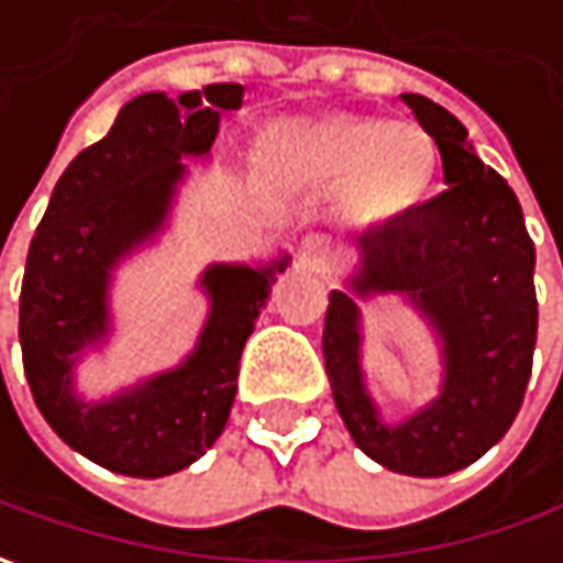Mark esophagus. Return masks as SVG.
<instances>
[{
  "mask_svg": "<svg viewBox=\"0 0 563 563\" xmlns=\"http://www.w3.org/2000/svg\"><path fill=\"white\" fill-rule=\"evenodd\" d=\"M332 260H335V250H332V244H329L322 234H307V238L297 244V263H300L303 269L325 272Z\"/></svg>",
  "mask_w": 563,
  "mask_h": 563,
  "instance_id": "obj_1",
  "label": "esophagus"
}]
</instances>
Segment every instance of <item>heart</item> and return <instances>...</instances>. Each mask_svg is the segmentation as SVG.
Wrapping results in <instances>:
<instances>
[{
    "mask_svg": "<svg viewBox=\"0 0 563 563\" xmlns=\"http://www.w3.org/2000/svg\"><path fill=\"white\" fill-rule=\"evenodd\" d=\"M439 153L413 121L322 115L275 121L256 137L260 175L288 190H335L341 212L363 228L407 216L435 178Z\"/></svg>",
    "mask_w": 563,
    "mask_h": 563,
    "instance_id": "obj_1",
    "label": "heart"
}]
</instances>
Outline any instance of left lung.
I'll return each mask as SVG.
<instances>
[{
  "instance_id": "1",
  "label": "left lung",
  "mask_w": 563,
  "mask_h": 563,
  "mask_svg": "<svg viewBox=\"0 0 563 563\" xmlns=\"http://www.w3.org/2000/svg\"><path fill=\"white\" fill-rule=\"evenodd\" d=\"M442 153L435 200L357 238L360 266L329 294L325 373L360 451L404 476H448L479 461L517 417L536 351V247L508 181L488 168L466 128L439 102L400 93ZM400 292L440 338V398L404 423H385L358 366L357 299Z\"/></svg>"
}]
</instances>
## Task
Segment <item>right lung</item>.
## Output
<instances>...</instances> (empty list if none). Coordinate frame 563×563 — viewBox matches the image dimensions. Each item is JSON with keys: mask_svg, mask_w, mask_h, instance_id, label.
<instances>
[{"mask_svg": "<svg viewBox=\"0 0 563 563\" xmlns=\"http://www.w3.org/2000/svg\"><path fill=\"white\" fill-rule=\"evenodd\" d=\"M241 99V84H209L124 102L112 131L62 172L27 250L18 335L33 400L62 442L112 473L156 479L212 448L234 404L241 351L288 266V256L209 266L200 278L209 316L194 354L112 398H77V360L109 332L112 269L163 231L181 159L209 153L219 112Z\"/></svg>", "mask_w": 563, "mask_h": 563, "instance_id": "1", "label": "right lung"}]
</instances>
